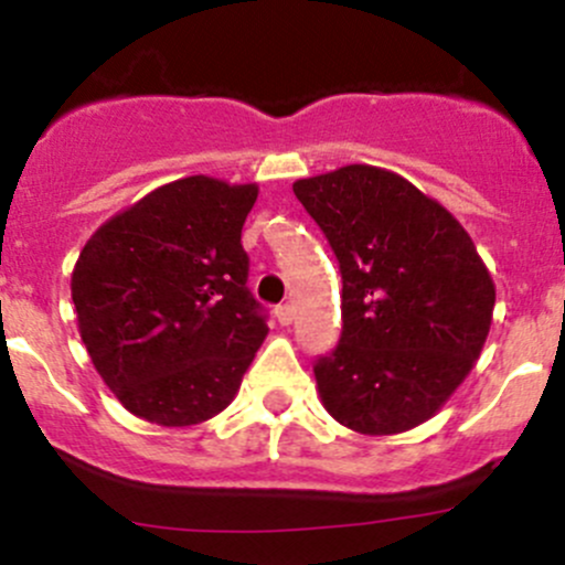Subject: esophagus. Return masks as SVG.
I'll use <instances>...</instances> for the list:
<instances>
[{"mask_svg":"<svg viewBox=\"0 0 565 565\" xmlns=\"http://www.w3.org/2000/svg\"><path fill=\"white\" fill-rule=\"evenodd\" d=\"M276 317H278V322H281L284 328H287V324H292V319H295V306L284 302V306L276 308Z\"/></svg>","mask_w":565,"mask_h":565,"instance_id":"obj_1","label":"esophagus"}]
</instances>
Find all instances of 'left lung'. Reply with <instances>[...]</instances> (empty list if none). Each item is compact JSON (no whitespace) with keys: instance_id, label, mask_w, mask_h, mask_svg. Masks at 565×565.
Segmentation results:
<instances>
[{"instance_id":"8db88e82","label":"left lung","mask_w":565,"mask_h":565,"mask_svg":"<svg viewBox=\"0 0 565 565\" xmlns=\"http://www.w3.org/2000/svg\"><path fill=\"white\" fill-rule=\"evenodd\" d=\"M295 198L341 265L343 332L313 365L322 406L362 436L427 423L471 373L495 284L438 200L373 164L300 178Z\"/></svg>"}]
</instances>
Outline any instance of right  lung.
<instances>
[{
    "label": "right lung",
    "mask_w": 565,
    "mask_h": 565,
    "mask_svg": "<svg viewBox=\"0 0 565 565\" xmlns=\"http://www.w3.org/2000/svg\"><path fill=\"white\" fill-rule=\"evenodd\" d=\"M257 183L189 175L118 211L83 246L73 302L88 358L124 408L189 427L233 403L267 335L241 230Z\"/></svg>",
    "instance_id": "1"
}]
</instances>
